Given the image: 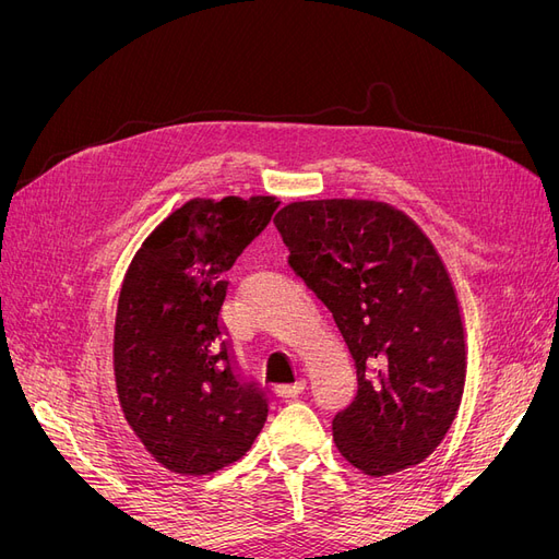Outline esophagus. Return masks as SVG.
Here are the masks:
<instances>
[{
	"label": "esophagus",
	"mask_w": 559,
	"mask_h": 559,
	"mask_svg": "<svg viewBox=\"0 0 559 559\" xmlns=\"http://www.w3.org/2000/svg\"><path fill=\"white\" fill-rule=\"evenodd\" d=\"M302 389H306V382H294V384H280L275 386V394L280 399H296Z\"/></svg>",
	"instance_id": "obj_1"
}]
</instances>
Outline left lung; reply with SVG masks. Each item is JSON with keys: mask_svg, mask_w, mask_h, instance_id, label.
Wrapping results in <instances>:
<instances>
[{"mask_svg": "<svg viewBox=\"0 0 559 559\" xmlns=\"http://www.w3.org/2000/svg\"><path fill=\"white\" fill-rule=\"evenodd\" d=\"M275 226L357 366V396L333 417L335 448L373 478L425 462L466 382L462 308L441 253L378 200L289 202Z\"/></svg>", "mask_w": 559, "mask_h": 559, "instance_id": "obj_1", "label": "left lung"}]
</instances>
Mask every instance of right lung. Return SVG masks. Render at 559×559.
<instances>
[{
	"label": "right lung",
	"instance_id": "right-lung-1",
	"mask_svg": "<svg viewBox=\"0 0 559 559\" xmlns=\"http://www.w3.org/2000/svg\"><path fill=\"white\" fill-rule=\"evenodd\" d=\"M277 207L275 195L193 198L128 265L114 324L116 394L167 471L207 476L238 462L263 429L267 399L235 370L218 312L224 273Z\"/></svg>",
	"mask_w": 559,
	"mask_h": 559
}]
</instances>
